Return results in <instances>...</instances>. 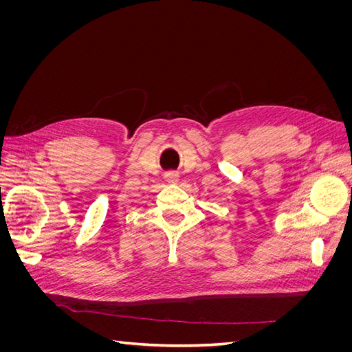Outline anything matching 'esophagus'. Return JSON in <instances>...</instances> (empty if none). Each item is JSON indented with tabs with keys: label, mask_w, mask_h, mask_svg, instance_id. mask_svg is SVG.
<instances>
[{
	"label": "esophagus",
	"mask_w": 352,
	"mask_h": 352,
	"mask_svg": "<svg viewBox=\"0 0 352 352\" xmlns=\"http://www.w3.org/2000/svg\"><path fill=\"white\" fill-rule=\"evenodd\" d=\"M164 179H166L167 184H177L179 175H177L176 172H167V173L164 175Z\"/></svg>",
	"instance_id": "obj_1"
}]
</instances>
